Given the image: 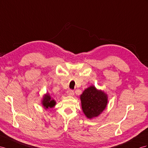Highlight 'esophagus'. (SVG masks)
<instances>
[{"instance_id":"1","label":"esophagus","mask_w":148,"mask_h":148,"mask_svg":"<svg viewBox=\"0 0 148 148\" xmlns=\"http://www.w3.org/2000/svg\"><path fill=\"white\" fill-rule=\"evenodd\" d=\"M67 95L69 96H73L74 95V90H71V89L68 90L67 91Z\"/></svg>"}]
</instances>
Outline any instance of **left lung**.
I'll use <instances>...</instances> for the list:
<instances>
[{
  "mask_svg": "<svg viewBox=\"0 0 148 148\" xmlns=\"http://www.w3.org/2000/svg\"><path fill=\"white\" fill-rule=\"evenodd\" d=\"M81 107L86 116L89 119L99 116L108 104V95L94 86L86 89L80 96Z\"/></svg>",
  "mask_w": 148,
  "mask_h": 148,
  "instance_id": "obj_1",
  "label": "left lung"
}]
</instances>
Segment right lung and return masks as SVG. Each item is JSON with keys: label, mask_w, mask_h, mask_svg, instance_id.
<instances>
[{"label": "right lung", "mask_w": 148, "mask_h": 148, "mask_svg": "<svg viewBox=\"0 0 148 148\" xmlns=\"http://www.w3.org/2000/svg\"><path fill=\"white\" fill-rule=\"evenodd\" d=\"M42 104L45 109H47L54 107L56 105V101L51 98L50 94L47 93L43 96V99L42 100Z\"/></svg>", "instance_id": "1"}]
</instances>
